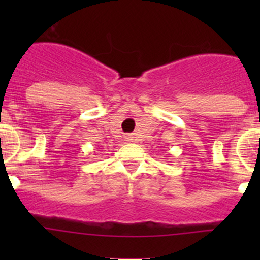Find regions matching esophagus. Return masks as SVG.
I'll return each mask as SVG.
<instances>
[{
    "mask_svg": "<svg viewBox=\"0 0 260 260\" xmlns=\"http://www.w3.org/2000/svg\"><path fill=\"white\" fill-rule=\"evenodd\" d=\"M125 141H128V142H133V137L132 136H127V137H125Z\"/></svg>",
    "mask_w": 260,
    "mask_h": 260,
    "instance_id": "esophagus-1",
    "label": "esophagus"
}]
</instances>
